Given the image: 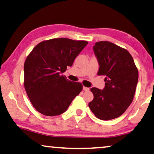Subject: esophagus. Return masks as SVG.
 Instances as JSON below:
<instances>
[{"instance_id":"esophagus-1","label":"esophagus","mask_w":154,"mask_h":154,"mask_svg":"<svg viewBox=\"0 0 154 154\" xmlns=\"http://www.w3.org/2000/svg\"><path fill=\"white\" fill-rule=\"evenodd\" d=\"M89 88H88V87H86V86H84L83 87V90L84 91H89Z\"/></svg>"}]
</instances>
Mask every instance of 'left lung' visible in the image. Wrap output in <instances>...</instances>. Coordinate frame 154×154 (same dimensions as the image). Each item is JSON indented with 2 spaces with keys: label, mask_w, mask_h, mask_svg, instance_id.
Here are the masks:
<instances>
[{
  "label": "left lung",
  "mask_w": 154,
  "mask_h": 154,
  "mask_svg": "<svg viewBox=\"0 0 154 154\" xmlns=\"http://www.w3.org/2000/svg\"><path fill=\"white\" fill-rule=\"evenodd\" d=\"M100 68L104 75V90L92 88L93 101L88 104L97 118L109 120L122 116L134 100L138 80V70L131 54L109 41H100L93 46Z\"/></svg>",
  "instance_id": "left-lung-1"
}]
</instances>
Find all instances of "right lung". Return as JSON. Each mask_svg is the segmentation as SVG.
Returning a JSON list of instances; mask_svg holds the SVG:
<instances>
[{"label":"right lung","mask_w":154,"mask_h":154,"mask_svg":"<svg viewBox=\"0 0 154 154\" xmlns=\"http://www.w3.org/2000/svg\"><path fill=\"white\" fill-rule=\"evenodd\" d=\"M86 41L67 38L41 41L33 48L24 63V87L36 111L46 116L65 112L83 89L80 82L61 75L72 65Z\"/></svg>","instance_id":"add662e5"}]
</instances>
